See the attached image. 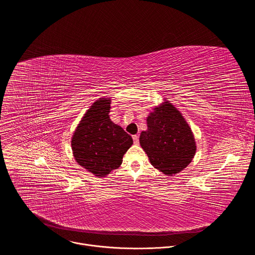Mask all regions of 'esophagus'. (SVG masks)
Instances as JSON below:
<instances>
[{"label": "esophagus", "mask_w": 255, "mask_h": 255, "mask_svg": "<svg viewBox=\"0 0 255 255\" xmlns=\"http://www.w3.org/2000/svg\"><path fill=\"white\" fill-rule=\"evenodd\" d=\"M132 138H133V141H134L135 144H138V143H139V136H138V135H133Z\"/></svg>", "instance_id": "1"}]
</instances>
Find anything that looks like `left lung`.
Listing matches in <instances>:
<instances>
[{
    "label": "left lung",
    "mask_w": 255,
    "mask_h": 255,
    "mask_svg": "<svg viewBox=\"0 0 255 255\" xmlns=\"http://www.w3.org/2000/svg\"><path fill=\"white\" fill-rule=\"evenodd\" d=\"M147 130L140 134V145L151 164L166 175L186 168L196 153L194 134L180 112L166 101L147 117Z\"/></svg>",
    "instance_id": "obj_1"
}]
</instances>
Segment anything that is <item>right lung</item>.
I'll use <instances>...</instances> for the list:
<instances>
[{"mask_svg": "<svg viewBox=\"0 0 255 255\" xmlns=\"http://www.w3.org/2000/svg\"><path fill=\"white\" fill-rule=\"evenodd\" d=\"M111 100L96 101L78 125L71 138L76 161L98 177L117 169L133 144L132 137L109 117Z\"/></svg>", "mask_w": 255, "mask_h": 255, "instance_id": "add662e5", "label": "right lung"}]
</instances>
